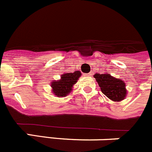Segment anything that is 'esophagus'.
<instances>
[{"mask_svg": "<svg viewBox=\"0 0 152 152\" xmlns=\"http://www.w3.org/2000/svg\"><path fill=\"white\" fill-rule=\"evenodd\" d=\"M86 75V76H88V77H90V76H91V73H88V74H87V75Z\"/></svg>", "mask_w": 152, "mask_h": 152, "instance_id": "obj_1", "label": "esophagus"}]
</instances>
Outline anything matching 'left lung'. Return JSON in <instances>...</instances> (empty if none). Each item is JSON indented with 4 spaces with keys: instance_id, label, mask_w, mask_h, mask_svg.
<instances>
[{
    "instance_id": "8db88e82",
    "label": "left lung",
    "mask_w": 152,
    "mask_h": 152,
    "mask_svg": "<svg viewBox=\"0 0 152 152\" xmlns=\"http://www.w3.org/2000/svg\"><path fill=\"white\" fill-rule=\"evenodd\" d=\"M102 93L113 101H121L126 96V84L120 79L112 77L110 74H95Z\"/></svg>"
}]
</instances>
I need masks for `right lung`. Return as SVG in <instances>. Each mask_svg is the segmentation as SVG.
<instances>
[{"instance_id": "right-lung-1", "label": "right lung", "mask_w": 152, "mask_h": 152, "mask_svg": "<svg viewBox=\"0 0 152 152\" xmlns=\"http://www.w3.org/2000/svg\"><path fill=\"white\" fill-rule=\"evenodd\" d=\"M81 75L80 72H75L73 73H67L61 75V80L52 82V91L57 96H67L70 91H72V87L76 84L77 80Z\"/></svg>"}]
</instances>
